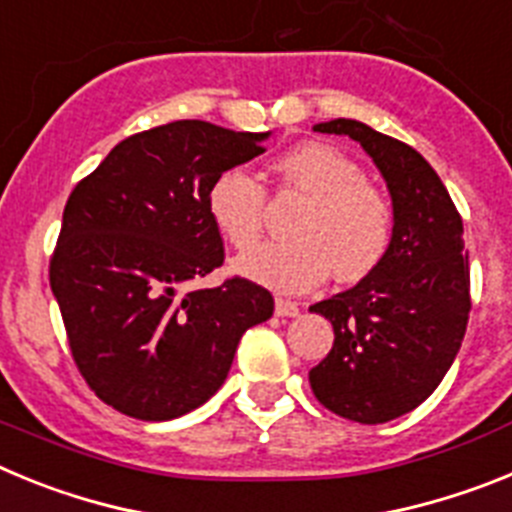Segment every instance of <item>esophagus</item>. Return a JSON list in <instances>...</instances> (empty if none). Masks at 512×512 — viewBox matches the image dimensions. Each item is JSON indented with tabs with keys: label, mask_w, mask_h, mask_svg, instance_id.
I'll return each mask as SVG.
<instances>
[{
	"label": "esophagus",
	"mask_w": 512,
	"mask_h": 512,
	"mask_svg": "<svg viewBox=\"0 0 512 512\" xmlns=\"http://www.w3.org/2000/svg\"><path fill=\"white\" fill-rule=\"evenodd\" d=\"M274 312H277L279 318H297V315H300V305L292 300H282V297H277V302H274Z\"/></svg>",
	"instance_id": "34e87169"
}]
</instances>
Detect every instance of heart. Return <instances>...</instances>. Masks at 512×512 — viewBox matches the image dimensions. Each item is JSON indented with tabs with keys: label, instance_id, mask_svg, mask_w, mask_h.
<instances>
[{
	"label": "heart",
	"instance_id": "1",
	"mask_svg": "<svg viewBox=\"0 0 512 512\" xmlns=\"http://www.w3.org/2000/svg\"><path fill=\"white\" fill-rule=\"evenodd\" d=\"M279 187L307 197L289 225V241H271L235 259L251 282L284 295L310 292L333 269L338 282H359L392 246V202L354 158L328 143H302L274 161ZM207 215L235 248H248L264 230L266 189L243 166H230L207 187Z\"/></svg>",
	"mask_w": 512,
	"mask_h": 512
}]
</instances>
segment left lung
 <instances>
[{"instance_id":"left-lung-1","label":"left lung","mask_w":512,"mask_h":512,"mask_svg":"<svg viewBox=\"0 0 512 512\" xmlns=\"http://www.w3.org/2000/svg\"><path fill=\"white\" fill-rule=\"evenodd\" d=\"M315 130L348 135L372 156L390 189L395 230L369 277L310 307L336 333L330 354L310 369V387L330 413L387 423L428 400L459 354L472 310L464 225L436 171L408 143L346 117Z\"/></svg>"}]
</instances>
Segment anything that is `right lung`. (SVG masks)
<instances>
[{
    "label": "right lung",
    "mask_w": 512,
    "mask_h": 512,
    "mask_svg": "<svg viewBox=\"0 0 512 512\" xmlns=\"http://www.w3.org/2000/svg\"><path fill=\"white\" fill-rule=\"evenodd\" d=\"M266 138L176 120L117 143L71 192L51 289L81 377L122 415L171 420L200 408L243 333L271 318L269 289L243 277L187 289L225 261L207 187L264 153Z\"/></svg>",
    "instance_id": "1"
}]
</instances>
